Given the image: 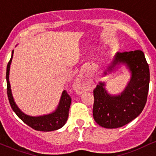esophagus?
<instances>
[{
  "mask_svg": "<svg viewBox=\"0 0 156 156\" xmlns=\"http://www.w3.org/2000/svg\"><path fill=\"white\" fill-rule=\"evenodd\" d=\"M74 86L77 93L81 94V93L83 92L84 90H86L87 87H88L89 83L86 80H84L82 77H78V78L76 80Z\"/></svg>",
  "mask_w": 156,
  "mask_h": 156,
  "instance_id": "1",
  "label": "esophagus"
}]
</instances>
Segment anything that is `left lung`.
<instances>
[{
	"mask_svg": "<svg viewBox=\"0 0 156 156\" xmlns=\"http://www.w3.org/2000/svg\"><path fill=\"white\" fill-rule=\"evenodd\" d=\"M119 63L126 64L131 72L130 81L120 95L109 94L102 82L93 91V117L105 128H120L133 120L143 111L147 99L150 69L144 53L140 50L117 53L109 70Z\"/></svg>",
	"mask_w": 156,
	"mask_h": 156,
	"instance_id": "left-lung-1",
	"label": "left lung"
}]
</instances>
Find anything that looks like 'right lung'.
Returning a JSON list of instances; mask_svg holds the SVG:
<instances>
[{
	"label": "right lung",
	"mask_w": 156,
	"mask_h": 156,
	"mask_svg": "<svg viewBox=\"0 0 156 156\" xmlns=\"http://www.w3.org/2000/svg\"><path fill=\"white\" fill-rule=\"evenodd\" d=\"M12 56H13V51L12 53L11 59L7 64L6 67V83H7V95H8L9 101L12 110L15 112L17 116L26 123L28 126L36 130L39 131H53V130H58L63 127L65 125L67 120L68 115H69V109L71 104V98L67 94V91L64 90L62 92V98H61L60 103L58 104L57 109L52 114L48 115L41 116V117H30L23 113L15 104L12 98V91L10 88L9 80V74L10 64L12 62Z\"/></svg>",
	"instance_id": "obj_1"
}]
</instances>
